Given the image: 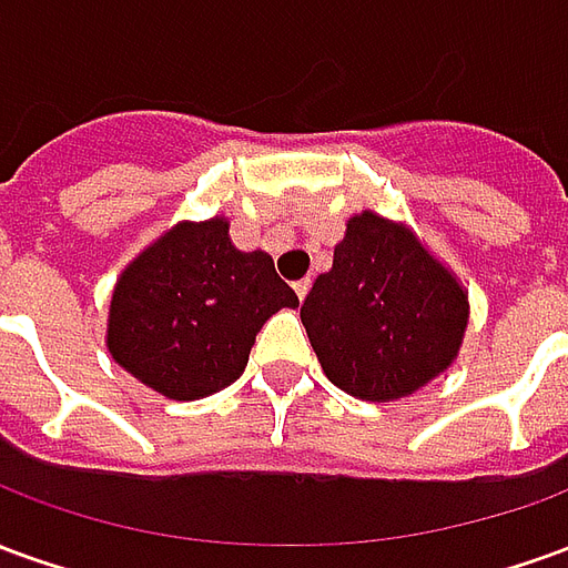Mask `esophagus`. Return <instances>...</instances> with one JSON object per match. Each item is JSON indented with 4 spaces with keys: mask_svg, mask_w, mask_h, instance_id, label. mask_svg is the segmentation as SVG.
Masks as SVG:
<instances>
[{
    "mask_svg": "<svg viewBox=\"0 0 568 568\" xmlns=\"http://www.w3.org/2000/svg\"><path fill=\"white\" fill-rule=\"evenodd\" d=\"M307 292H310V280H297V283H295V295L301 297V301H304V297H307Z\"/></svg>",
    "mask_w": 568,
    "mask_h": 568,
    "instance_id": "1",
    "label": "esophagus"
}]
</instances>
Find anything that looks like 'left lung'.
Listing matches in <instances>:
<instances>
[{"instance_id": "1", "label": "left lung", "mask_w": 568, "mask_h": 568, "mask_svg": "<svg viewBox=\"0 0 568 568\" xmlns=\"http://www.w3.org/2000/svg\"><path fill=\"white\" fill-rule=\"evenodd\" d=\"M301 322L337 389L393 402L450 368L468 295L414 231L365 210L346 224L332 271L316 276Z\"/></svg>"}]
</instances>
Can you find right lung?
Wrapping results in <instances>:
<instances>
[{"label": "right lung", "instance_id": "right-lung-1", "mask_svg": "<svg viewBox=\"0 0 568 568\" xmlns=\"http://www.w3.org/2000/svg\"><path fill=\"white\" fill-rule=\"evenodd\" d=\"M297 295L267 252H240L224 219L182 222L121 273L105 344L118 365L173 402L240 381L261 325Z\"/></svg>", "mask_w": 568, "mask_h": 568}]
</instances>
